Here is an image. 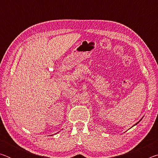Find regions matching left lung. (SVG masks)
Masks as SVG:
<instances>
[{
    "mask_svg": "<svg viewBox=\"0 0 158 158\" xmlns=\"http://www.w3.org/2000/svg\"><path fill=\"white\" fill-rule=\"evenodd\" d=\"M141 119H142V118H141ZM141 120H140V121H139V122H137V123H136V124H135V125H137V124H138V123H139V122H140V121H141ZM132 127H133V126H132Z\"/></svg>",
    "mask_w": 158,
    "mask_h": 158,
    "instance_id": "left-lung-1",
    "label": "left lung"
}]
</instances>
